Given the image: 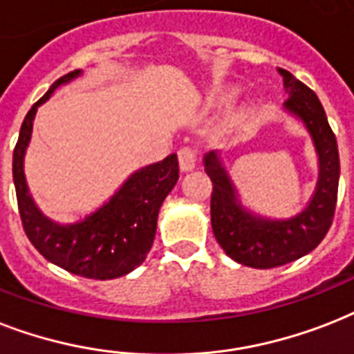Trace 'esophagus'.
<instances>
[{"mask_svg":"<svg viewBox=\"0 0 354 354\" xmlns=\"http://www.w3.org/2000/svg\"><path fill=\"white\" fill-rule=\"evenodd\" d=\"M178 161L183 172L193 171L196 167V150L191 147H183L178 150Z\"/></svg>","mask_w":354,"mask_h":354,"instance_id":"obj_1","label":"esophagus"}]
</instances>
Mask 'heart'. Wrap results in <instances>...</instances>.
I'll return each mask as SVG.
<instances>
[{
    "mask_svg": "<svg viewBox=\"0 0 354 354\" xmlns=\"http://www.w3.org/2000/svg\"><path fill=\"white\" fill-rule=\"evenodd\" d=\"M236 98H237L236 88H223V91L215 93L212 98H209V105H212V107H225V105H230Z\"/></svg>",
    "mask_w": 354,
    "mask_h": 354,
    "instance_id": "1",
    "label": "heart"
}]
</instances>
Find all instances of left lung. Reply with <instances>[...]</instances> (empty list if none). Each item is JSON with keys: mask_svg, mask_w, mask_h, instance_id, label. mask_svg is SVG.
I'll return each mask as SVG.
<instances>
[{"mask_svg": "<svg viewBox=\"0 0 354 354\" xmlns=\"http://www.w3.org/2000/svg\"><path fill=\"white\" fill-rule=\"evenodd\" d=\"M279 72L290 94L284 102L286 111L303 120L319 156V180L308 206L291 219L258 217L237 202L236 187L221 165L217 150L204 156V169L213 182L212 228L215 239L232 260L256 269L284 266L314 250L333 225L338 201V145L325 109L312 88L288 70L279 68Z\"/></svg>", "mask_w": 354, "mask_h": 354, "instance_id": "left-lung-1", "label": "left lung"}]
</instances>
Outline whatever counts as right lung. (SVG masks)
I'll return each mask as SVG.
<instances>
[{
  "mask_svg": "<svg viewBox=\"0 0 354 354\" xmlns=\"http://www.w3.org/2000/svg\"><path fill=\"white\" fill-rule=\"evenodd\" d=\"M81 74V70L59 77L50 91L29 109L12 153V178L21 225L33 247L51 263L85 279L111 280L133 271L152 249L159 207L178 182L176 153L142 167L124 182L107 204L74 225H59L40 213L24 174V156L31 139L39 105L53 91Z\"/></svg>",
  "mask_w": 354,
  "mask_h": 354,
  "instance_id": "right-lung-1",
  "label": "right lung"
}]
</instances>
